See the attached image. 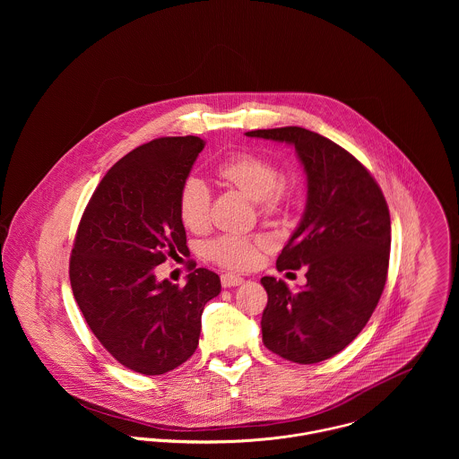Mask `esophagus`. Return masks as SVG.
Masks as SVG:
<instances>
[{
	"label": "esophagus",
	"mask_w": 459,
	"mask_h": 459,
	"mask_svg": "<svg viewBox=\"0 0 459 459\" xmlns=\"http://www.w3.org/2000/svg\"><path fill=\"white\" fill-rule=\"evenodd\" d=\"M221 282L224 288H233V286H238L244 282V277L240 275H235V273H222L221 275Z\"/></svg>",
	"instance_id": "1"
}]
</instances>
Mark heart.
I'll list each match as a JSON object with an SVG mask.
<instances>
[{
	"mask_svg": "<svg viewBox=\"0 0 459 459\" xmlns=\"http://www.w3.org/2000/svg\"><path fill=\"white\" fill-rule=\"evenodd\" d=\"M217 173L230 186L255 199L263 213L279 212L288 199V186L281 178L279 169L258 153H235L219 164ZM210 204L212 195L208 186L195 177L187 178L178 197V213L184 226L193 231L204 230L210 219ZM262 242L258 237L226 233L206 242L204 256L224 268L246 270L258 263Z\"/></svg>",
	"mask_w": 459,
	"mask_h": 459,
	"instance_id": "heart-1",
	"label": "heart"
}]
</instances>
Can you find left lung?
Instances as JSON below:
<instances>
[{
  "mask_svg": "<svg viewBox=\"0 0 459 459\" xmlns=\"http://www.w3.org/2000/svg\"><path fill=\"white\" fill-rule=\"evenodd\" d=\"M288 143L307 175L302 221L277 258V270L306 268V286L263 277L264 346L275 355L316 364L344 350L369 322L384 293L391 215L371 173L344 148L302 127L246 132ZM290 273V272H288Z\"/></svg>",
  "mask_w": 459,
  "mask_h": 459,
  "instance_id": "left-lung-1",
  "label": "left lung"
}]
</instances>
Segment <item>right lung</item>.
I'll return each instance as SVG.
<instances>
[{
    "label": "right lung",
    "mask_w": 459,
    "mask_h": 459,
    "mask_svg": "<svg viewBox=\"0 0 459 459\" xmlns=\"http://www.w3.org/2000/svg\"><path fill=\"white\" fill-rule=\"evenodd\" d=\"M203 148L196 135L134 148L100 180L75 233L74 299L100 344L141 375H164L196 351L203 307L221 293L206 268L182 288L153 272L189 251L178 197Z\"/></svg>",
    "instance_id": "right-lung-1"
}]
</instances>
